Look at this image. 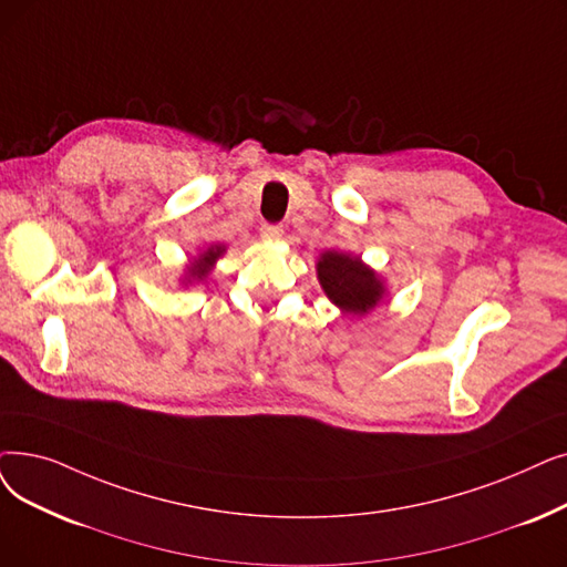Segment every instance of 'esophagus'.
Wrapping results in <instances>:
<instances>
[{
    "label": "esophagus",
    "instance_id": "obj_1",
    "mask_svg": "<svg viewBox=\"0 0 567 567\" xmlns=\"http://www.w3.org/2000/svg\"><path fill=\"white\" fill-rule=\"evenodd\" d=\"M259 234H261V238H264V240H268V243H276V240H280V238H282L285 229H282L280 225H264Z\"/></svg>",
    "mask_w": 567,
    "mask_h": 567
}]
</instances>
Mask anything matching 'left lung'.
Returning a JSON list of instances; mask_svg holds the SVG:
<instances>
[{
	"label": "left lung",
	"instance_id": "1",
	"mask_svg": "<svg viewBox=\"0 0 567 567\" xmlns=\"http://www.w3.org/2000/svg\"><path fill=\"white\" fill-rule=\"evenodd\" d=\"M317 280L333 306L348 315H365L384 297V282L359 257L327 250L317 261Z\"/></svg>",
	"mask_w": 567,
	"mask_h": 567
}]
</instances>
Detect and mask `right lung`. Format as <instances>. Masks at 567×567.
Returning a JSON list of instances; mask_svg holds the SVG:
<instances>
[{
	"instance_id": "obj_1",
	"label": "right lung",
	"mask_w": 567,
	"mask_h": 567,
	"mask_svg": "<svg viewBox=\"0 0 567 567\" xmlns=\"http://www.w3.org/2000/svg\"><path fill=\"white\" fill-rule=\"evenodd\" d=\"M225 255V245H210L208 250H204L199 257H196L187 270H185V282L192 285V282H202L208 278V274L213 270L215 261Z\"/></svg>"
}]
</instances>
